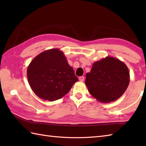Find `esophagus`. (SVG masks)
<instances>
[{
	"mask_svg": "<svg viewBox=\"0 0 146 146\" xmlns=\"http://www.w3.org/2000/svg\"><path fill=\"white\" fill-rule=\"evenodd\" d=\"M84 79H85L84 76H80L79 77V80L80 82H83L84 81Z\"/></svg>",
	"mask_w": 146,
	"mask_h": 146,
	"instance_id": "obj_1",
	"label": "esophagus"
}]
</instances>
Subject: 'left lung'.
I'll list each match as a JSON object with an SVG mask.
<instances>
[{"label":"left lung","mask_w":146,"mask_h":146,"mask_svg":"<svg viewBox=\"0 0 146 146\" xmlns=\"http://www.w3.org/2000/svg\"><path fill=\"white\" fill-rule=\"evenodd\" d=\"M129 82L127 66L111 56L95 61L90 72L86 73L85 80L90 94L102 103L117 100L124 94Z\"/></svg>","instance_id":"1"}]
</instances>
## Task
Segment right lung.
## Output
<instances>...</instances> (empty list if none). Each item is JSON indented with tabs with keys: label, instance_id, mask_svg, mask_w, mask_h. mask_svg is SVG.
<instances>
[{
	"label": "right lung",
	"instance_id": "1",
	"mask_svg": "<svg viewBox=\"0 0 146 146\" xmlns=\"http://www.w3.org/2000/svg\"><path fill=\"white\" fill-rule=\"evenodd\" d=\"M27 77L35 94L51 102L64 97L78 81L59 49H48L36 56L27 67Z\"/></svg>",
	"mask_w": 146,
	"mask_h": 146
}]
</instances>
